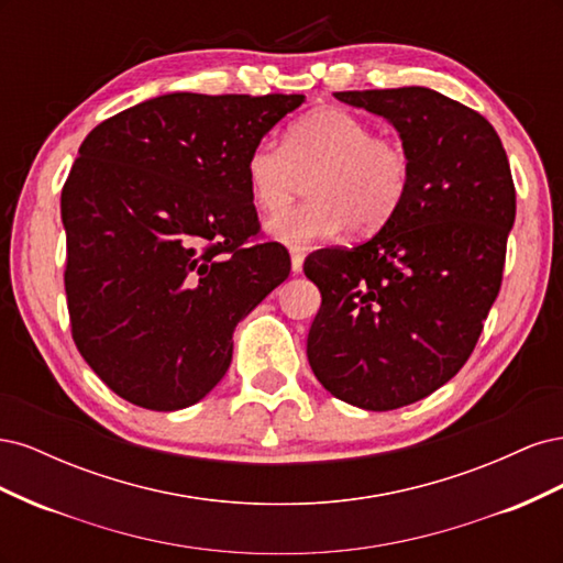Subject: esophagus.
<instances>
[{
  "label": "esophagus",
  "mask_w": 563,
  "mask_h": 563,
  "mask_svg": "<svg viewBox=\"0 0 563 563\" xmlns=\"http://www.w3.org/2000/svg\"><path fill=\"white\" fill-rule=\"evenodd\" d=\"M302 261H305L302 249H291V269H294V275H298V272L302 269Z\"/></svg>",
  "instance_id": "34e87169"
}]
</instances>
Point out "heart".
I'll list each match as a JSON object with an SVG mask.
<instances>
[{
    "label": "heart",
    "mask_w": 563,
    "mask_h": 563,
    "mask_svg": "<svg viewBox=\"0 0 563 563\" xmlns=\"http://www.w3.org/2000/svg\"><path fill=\"white\" fill-rule=\"evenodd\" d=\"M310 176L314 199L267 220L284 244L327 242L354 223L364 232L383 228L408 192L411 157L401 141L340 108L302 117L284 143L265 139L246 157L249 190L267 213L284 209Z\"/></svg>",
    "instance_id": "1"
}]
</instances>
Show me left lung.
Returning a JSON list of instances; mask_svg holds the SVG:
<instances>
[{
  "instance_id": "8db88e82",
  "label": "left lung",
  "mask_w": 563,
  "mask_h": 563,
  "mask_svg": "<svg viewBox=\"0 0 563 563\" xmlns=\"http://www.w3.org/2000/svg\"><path fill=\"white\" fill-rule=\"evenodd\" d=\"M333 96L399 131L411 183L368 242L305 258L321 294L308 360L340 401L391 411L467 362L500 291L517 192L496 129L457 100L424 87Z\"/></svg>"
}]
</instances>
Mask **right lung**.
<instances>
[{"label":"right lung","mask_w":563,"mask_h":563,"mask_svg":"<svg viewBox=\"0 0 563 563\" xmlns=\"http://www.w3.org/2000/svg\"><path fill=\"white\" fill-rule=\"evenodd\" d=\"M300 93H164L98 124L60 195L75 345L114 395L178 411L232 362V333L288 277L252 244L246 157Z\"/></svg>","instance_id":"obj_1"}]
</instances>
